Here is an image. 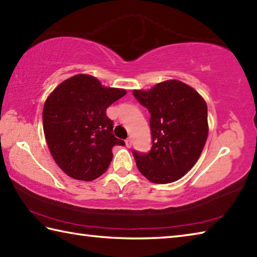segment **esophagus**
<instances>
[{
    "label": "esophagus",
    "instance_id": "esophagus-1",
    "mask_svg": "<svg viewBox=\"0 0 257 257\" xmlns=\"http://www.w3.org/2000/svg\"><path fill=\"white\" fill-rule=\"evenodd\" d=\"M132 145H133V142H132V139H130V138H128V139H125V146H127L128 148H130V147H132Z\"/></svg>",
    "mask_w": 257,
    "mask_h": 257
}]
</instances>
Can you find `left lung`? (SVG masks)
I'll return each instance as SVG.
<instances>
[{"instance_id": "1", "label": "left lung", "mask_w": 257, "mask_h": 257, "mask_svg": "<svg viewBox=\"0 0 257 257\" xmlns=\"http://www.w3.org/2000/svg\"><path fill=\"white\" fill-rule=\"evenodd\" d=\"M134 96L151 113L153 146L149 153L134 151L141 173L153 183L180 180L197 163L208 138L206 101L186 84L170 80Z\"/></svg>"}]
</instances>
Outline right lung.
<instances>
[{"label":"right lung","mask_w":257,"mask_h":257,"mask_svg":"<svg viewBox=\"0 0 257 257\" xmlns=\"http://www.w3.org/2000/svg\"><path fill=\"white\" fill-rule=\"evenodd\" d=\"M125 90L102 86L94 76L78 74L51 92L43 111L44 133L51 156L75 180L92 181L108 169L115 145L113 121L106 109Z\"/></svg>","instance_id":"add662e5"}]
</instances>
